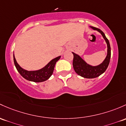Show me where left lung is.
<instances>
[{
	"label": "left lung",
	"mask_w": 126,
	"mask_h": 126,
	"mask_svg": "<svg viewBox=\"0 0 126 126\" xmlns=\"http://www.w3.org/2000/svg\"><path fill=\"white\" fill-rule=\"evenodd\" d=\"M91 28L93 30H96V31L100 32L101 35H103V38L106 40L107 45H108V54H107V56L104 62L101 64H100L98 66H92L87 64L79 55L72 52L74 55L72 64H73L74 71L78 75L82 77L86 78V79H94V78L98 77L100 75H101L102 74L104 73L108 68L111 56L110 46L109 42L104 35V32L100 29L96 28L94 26H91Z\"/></svg>",
	"instance_id": "8db88e82"
}]
</instances>
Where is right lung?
I'll return each mask as SVG.
<instances>
[{
	"instance_id": "add662e5",
	"label": "right lung",
	"mask_w": 126,
	"mask_h": 126,
	"mask_svg": "<svg viewBox=\"0 0 126 126\" xmlns=\"http://www.w3.org/2000/svg\"><path fill=\"white\" fill-rule=\"evenodd\" d=\"M61 57L59 56L55 59L52 60L46 66L38 71H28L26 70L23 69L19 66V64L17 63L16 60L14 55V62L16 67L20 74L26 80L31 81L34 82H42L47 80L49 79L50 77L52 75L54 71V67L55 63L59 60L60 59Z\"/></svg>"
}]
</instances>
